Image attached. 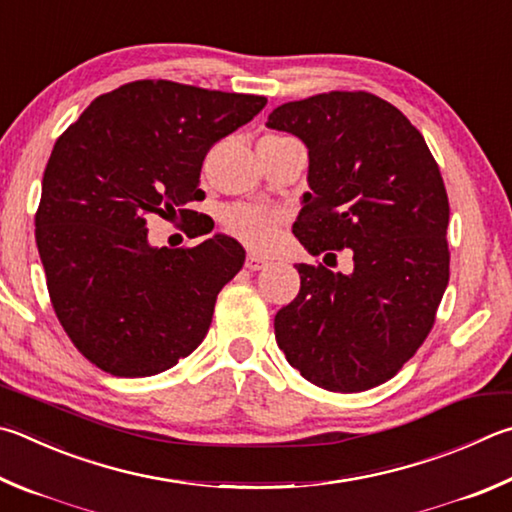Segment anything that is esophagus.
Listing matches in <instances>:
<instances>
[{"label": "esophagus", "mask_w": 512, "mask_h": 512, "mask_svg": "<svg viewBox=\"0 0 512 512\" xmlns=\"http://www.w3.org/2000/svg\"><path fill=\"white\" fill-rule=\"evenodd\" d=\"M268 262L264 257H257V255H248L246 257V268L248 271H262V268H266Z\"/></svg>", "instance_id": "esophagus-1"}]
</instances>
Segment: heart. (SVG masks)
<instances>
[{"label": "heart", "mask_w": 512, "mask_h": 512, "mask_svg": "<svg viewBox=\"0 0 512 512\" xmlns=\"http://www.w3.org/2000/svg\"><path fill=\"white\" fill-rule=\"evenodd\" d=\"M284 212L259 206V203H235L221 215V226L250 250H271L280 239Z\"/></svg>", "instance_id": "obj_1"}]
</instances>
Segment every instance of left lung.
Here are the masks:
<instances>
[{"instance_id":"obj_1","label":"left lung","mask_w":512,"mask_h":512,"mask_svg":"<svg viewBox=\"0 0 512 512\" xmlns=\"http://www.w3.org/2000/svg\"><path fill=\"white\" fill-rule=\"evenodd\" d=\"M266 125L309 147L295 237L311 255L353 253L351 275L297 264L300 293L275 315L277 345L309 383L365 392L423 345L450 280L439 165L410 120L367 91L286 102Z\"/></svg>"}]
</instances>
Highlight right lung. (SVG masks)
Instances as JSON below:
<instances>
[{"mask_svg": "<svg viewBox=\"0 0 512 512\" xmlns=\"http://www.w3.org/2000/svg\"><path fill=\"white\" fill-rule=\"evenodd\" d=\"M264 105V96L136 80L98 96L55 143L35 212L37 250L62 329L107 374H161L206 338L244 248L226 235L152 248L145 219L188 217L185 203L203 197L210 147Z\"/></svg>", "mask_w": 512, "mask_h": 512, "instance_id": "add662e5", "label": "right lung"}]
</instances>
